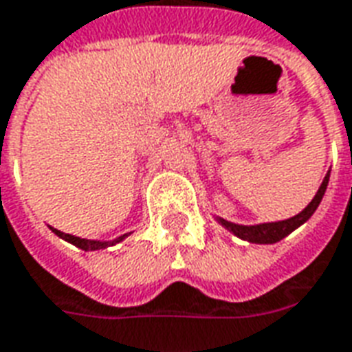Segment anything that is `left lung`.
I'll list each match as a JSON object with an SVG mask.
<instances>
[{
  "label": "left lung",
  "mask_w": 352,
  "mask_h": 352,
  "mask_svg": "<svg viewBox=\"0 0 352 352\" xmlns=\"http://www.w3.org/2000/svg\"><path fill=\"white\" fill-rule=\"evenodd\" d=\"M328 181H330V169L324 177V181L318 186V192L314 194V198L309 201V206L305 208L303 211H299L297 215L289 219H284V221H274V223H259V225H238V223H232V221H227V219L219 217L217 223L221 227H225L228 232H232L234 236H238L240 240H245V242H252V244H276L282 238H286L287 234H292L296 228H299L303 223H307L309 219L313 217V213L316 211V208L320 206L322 198H324V192L328 188Z\"/></svg>",
  "instance_id": "obj_1"
}]
</instances>
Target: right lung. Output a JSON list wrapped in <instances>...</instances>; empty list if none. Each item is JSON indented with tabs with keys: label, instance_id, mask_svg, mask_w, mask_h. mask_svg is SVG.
Masks as SVG:
<instances>
[{
	"label": "right lung",
	"instance_id": "obj_1",
	"mask_svg": "<svg viewBox=\"0 0 352 352\" xmlns=\"http://www.w3.org/2000/svg\"><path fill=\"white\" fill-rule=\"evenodd\" d=\"M53 232H55L58 238H63V240H66V242H70L72 245H76V248H80V250H85V252H97V250H104V248H108V245H114V244H120L124 238H127V236L131 234H124V236H118L116 240H110V242H102V240H87V238H80V236H74V234H66V232H60V230H56V228L49 227Z\"/></svg>",
	"mask_w": 352,
	"mask_h": 352
}]
</instances>
